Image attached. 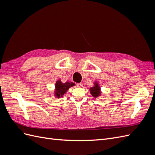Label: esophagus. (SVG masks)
<instances>
[{
	"label": "esophagus",
	"instance_id": "esophagus-1",
	"mask_svg": "<svg viewBox=\"0 0 155 155\" xmlns=\"http://www.w3.org/2000/svg\"><path fill=\"white\" fill-rule=\"evenodd\" d=\"M76 85H77L78 87H83V84L81 83H77Z\"/></svg>",
	"mask_w": 155,
	"mask_h": 155
}]
</instances>
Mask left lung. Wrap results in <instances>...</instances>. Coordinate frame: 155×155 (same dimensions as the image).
<instances>
[{"mask_svg":"<svg viewBox=\"0 0 155 155\" xmlns=\"http://www.w3.org/2000/svg\"><path fill=\"white\" fill-rule=\"evenodd\" d=\"M89 91H90L91 94L94 98L100 97L101 94L100 86L99 85V83L96 81H95L94 83V86L89 88Z\"/></svg>","mask_w":155,"mask_h":155,"instance_id":"1","label":"left lung"}]
</instances>
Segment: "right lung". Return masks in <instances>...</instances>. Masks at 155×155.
Returning a JSON list of instances; mask_svg holds the SVG:
<instances>
[{"label":"right lung","instance_id":"1","mask_svg":"<svg viewBox=\"0 0 155 155\" xmlns=\"http://www.w3.org/2000/svg\"><path fill=\"white\" fill-rule=\"evenodd\" d=\"M73 86H75V83L67 81L66 83H63L60 79L56 81L55 84V88H54V96L55 97L60 98L63 97L64 94H66L68 89Z\"/></svg>","mask_w":155,"mask_h":155}]
</instances>
